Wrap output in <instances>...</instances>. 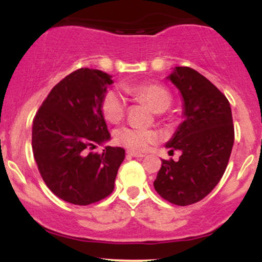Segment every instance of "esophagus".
Listing matches in <instances>:
<instances>
[{
  "mask_svg": "<svg viewBox=\"0 0 262 262\" xmlns=\"http://www.w3.org/2000/svg\"><path fill=\"white\" fill-rule=\"evenodd\" d=\"M127 156H129V158H143L144 155L135 151H127Z\"/></svg>",
  "mask_w": 262,
  "mask_h": 262,
  "instance_id": "obj_1",
  "label": "esophagus"
}]
</instances>
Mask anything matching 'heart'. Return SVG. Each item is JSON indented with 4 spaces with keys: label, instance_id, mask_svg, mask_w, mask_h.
<instances>
[{
    "label": "heart",
    "instance_id": "heart-1",
    "mask_svg": "<svg viewBox=\"0 0 262 262\" xmlns=\"http://www.w3.org/2000/svg\"><path fill=\"white\" fill-rule=\"evenodd\" d=\"M125 91L146 102L152 111L161 113L171 106L172 97L169 90L158 83H139V85L124 86ZM125 101L124 96L116 90H110L104 93L101 102V111L104 118L111 123H118L124 117ZM114 139L118 144L125 146L132 151H145L151 144L158 140V134L149 129L125 125L121 127L114 133Z\"/></svg>",
    "mask_w": 262,
    "mask_h": 262
}]
</instances>
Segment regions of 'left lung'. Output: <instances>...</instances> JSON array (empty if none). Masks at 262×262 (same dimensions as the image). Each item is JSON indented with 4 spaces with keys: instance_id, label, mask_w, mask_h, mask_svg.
<instances>
[{
    "instance_id": "left-lung-1",
    "label": "left lung",
    "mask_w": 262,
    "mask_h": 262,
    "mask_svg": "<svg viewBox=\"0 0 262 262\" xmlns=\"http://www.w3.org/2000/svg\"><path fill=\"white\" fill-rule=\"evenodd\" d=\"M166 79L181 93L183 118L166 148L182 154L162 160L154 187L170 203L188 206L221 181L234 144L233 117L227 97L198 71L176 66Z\"/></svg>"
}]
</instances>
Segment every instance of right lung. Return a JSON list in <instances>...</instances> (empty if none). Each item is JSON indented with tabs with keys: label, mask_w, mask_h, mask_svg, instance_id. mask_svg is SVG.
I'll return each instance as SVG.
<instances>
[{
	"label": "right lung",
	"mask_w": 262,
	"mask_h": 262,
	"mask_svg": "<svg viewBox=\"0 0 262 262\" xmlns=\"http://www.w3.org/2000/svg\"><path fill=\"white\" fill-rule=\"evenodd\" d=\"M112 83L107 73L79 69L53 87L34 117L32 148L39 172L65 202L87 206L114 188L124 149L92 151L111 139L101 102Z\"/></svg>",
	"instance_id": "add662e5"
}]
</instances>
